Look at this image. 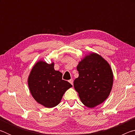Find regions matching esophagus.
I'll return each instance as SVG.
<instances>
[{
    "mask_svg": "<svg viewBox=\"0 0 135 135\" xmlns=\"http://www.w3.org/2000/svg\"><path fill=\"white\" fill-rule=\"evenodd\" d=\"M69 82L73 85V79H70L69 80Z\"/></svg>",
    "mask_w": 135,
    "mask_h": 135,
    "instance_id": "obj_1",
    "label": "esophagus"
}]
</instances>
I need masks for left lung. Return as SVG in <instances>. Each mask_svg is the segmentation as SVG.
I'll return each instance as SVG.
<instances>
[{"instance_id": "obj_1", "label": "left lung", "mask_w": 135, "mask_h": 135, "mask_svg": "<svg viewBox=\"0 0 135 135\" xmlns=\"http://www.w3.org/2000/svg\"><path fill=\"white\" fill-rule=\"evenodd\" d=\"M79 76L74 87L84 105L93 108L108 97L113 84V74L109 64L96 53L86 55L77 67Z\"/></svg>"}]
</instances>
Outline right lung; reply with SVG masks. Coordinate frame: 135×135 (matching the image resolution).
Returning a JSON list of instances; mask_svg holds the SVG:
<instances>
[{
	"instance_id": "1",
	"label": "right lung",
	"mask_w": 135,
	"mask_h": 135,
	"mask_svg": "<svg viewBox=\"0 0 135 135\" xmlns=\"http://www.w3.org/2000/svg\"><path fill=\"white\" fill-rule=\"evenodd\" d=\"M62 74L51 64L39 61L32 68L28 79L29 89L38 104L52 108L60 102L65 91L71 88L69 82L62 79Z\"/></svg>"
}]
</instances>
